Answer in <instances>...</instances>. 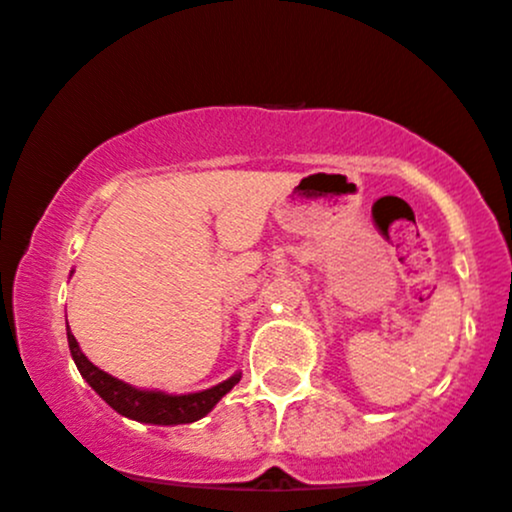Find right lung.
Returning a JSON list of instances; mask_svg holds the SVG:
<instances>
[{
    "label": "right lung",
    "instance_id": "right-lung-1",
    "mask_svg": "<svg viewBox=\"0 0 512 512\" xmlns=\"http://www.w3.org/2000/svg\"><path fill=\"white\" fill-rule=\"evenodd\" d=\"M69 327V325H67ZM69 352H72V360L77 365L79 375L89 382V388L104 400L112 410H117L124 418L137 420V423H152V425H185L195 423V420L205 418L237 382H240V372H235L232 377H227L225 382L215 385L210 390H202V393H190V395H167L162 390H140L132 388L127 382L117 380V377L107 375L104 370H99L97 365L84 357V352L79 350V342L74 340L72 332H67Z\"/></svg>",
    "mask_w": 512,
    "mask_h": 512
}]
</instances>
